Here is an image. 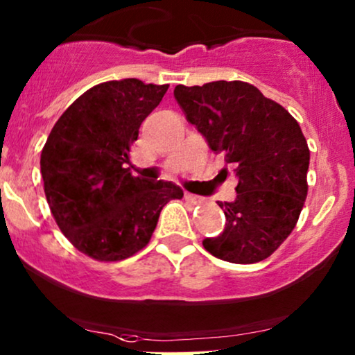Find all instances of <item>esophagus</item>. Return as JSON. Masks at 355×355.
I'll return each mask as SVG.
<instances>
[{"label": "esophagus", "instance_id": "obj_1", "mask_svg": "<svg viewBox=\"0 0 355 355\" xmlns=\"http://www.w3.org/2000/svg\"><path fill=\"white\" fill-rule=\"evenodd\" d=\"M184 199L187 200V202H191V204H194V205H198V204L202 202V198H200V196L191 194V192H186V194H184Z\"/></svg>", "mask_w": 355, "mask_h": 355}]
</instances>
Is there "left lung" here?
<instances>
[{
    "label": "left lung",
    "instance_id": "left-lung-1",
    "mask_svg": "<svg viewBox=\"0 0 355 355\" xmlns=\"http://www.w3.org/2000/svg\"><path fill=\"white\" fill-rule=\"evenodd\" d=\"M174 98L239 179L235 200L218 202L225 229L204 248L230 263L265 260L295 229L308 194L309 148L298 121L240 80L178 85Z\"/></svg>",
    "mask_w": 355,
    "mask_h": 355
}]
</instances>
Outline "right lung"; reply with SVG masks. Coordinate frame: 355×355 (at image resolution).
Instances as JSON below:
<instances>
[{"mask_svg":"<svg viewBox=\"0 0 355 355\" xmlns=\"http://www.w3.org/2000/svg\"><path fill=\"white\" fill-rule=\"evenodd\" d=\"M169 85L103 82L62 113L41 153L47 204L78 252L125 260L146 247L163 207L184 192L171 181L131 176L130 151Z\"/></svg>","mask_w":355,"mask_h":355,"instance_id":"add662e5","label":"right lung"}]
</instances>
